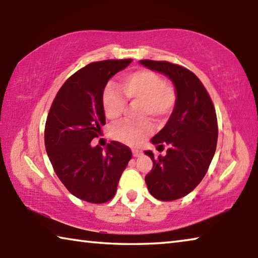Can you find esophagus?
I'll return each instance as SVG.
<instances>
[{"label":"esophagus","instance_id":"esophagus-1","mask_svg":"<svg viewBox=\"0 0 258 258\" xmlns=\"http://www.w3.org/2000/svg\"><path fill=\"white\" fill-rule=\"evenodd\" d=\"M132 152H133V156L137 157V158H138V157H141L142 156V151L139 150V149H133Z\"/></svg>","mask_w":258,"mask_h":258}]
</instances>
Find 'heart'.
Wrapping results in <instances>:
<instances>
[{"label": "heart", "mask_w": 258, "mask_h": 258, "mask_svg": "<svg viewBox=\"0 0 258 258\" xmlns=\"http://www.w3.org/2000/svg\"><path fill=\"white\" fill-rule=\"evenodd\" d=\"M123 92L130 101L141 103L140 117L161 119L173 110L176 101L175 91L167 85L163 77L150 71H139L131 74L123 83ZM102 106L107 118L115 120L123 113L126 100L116 86L109 85L104 90ZM152 131L149 120L121 121L111 126V137L121 143L137 146Z\"/></svg>", "instance_id": "heart-1"}]
</instances>
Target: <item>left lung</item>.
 Instances as JSON below:
<instances>
[{
	"label": "left lung",
	"mask_w": 258,
	"mask_h": 258,
	"mask_svg": "<svg viewBox=\"0 0 258 258\" xmlns=\"http://www.w3.org/2000/svg\"><path fill=\"white\" fill-rule=\"evenodd\" d=\"M140 63L172 81L176 101L167 123L150 141L169 148L156 158L146 150L154 166L146 176L156 199L171 202L184 197L207 173L216 150L217 120L213 102L199 78L187 69L167 61L140 60Z\"/></svg>",
	"instance_id": "8db88e82"
}]
</instances>
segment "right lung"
I'll list each match as a JSON object with an SVG mask.
<instances>
[{
	"label": "right lung",
	"instance_id": "add662e5",
	"mask_svg": "<svg viewBox=\"0 0 258 258\" xmlns=\"http://www.w3.org/2000/svg\"><path fill=\"white\" fill-rule=\"evenodd\" d=\"M131 62L104 60L80 69L61 86L47 115L45 149L56 176L72 195L87 203L109 202L132 158L130 148L117 141L104 150L91 146L106 124L104 87Z\"/></svg>",
	"mask_w": 258,
	"mask_h": 258
}]
</instances>
